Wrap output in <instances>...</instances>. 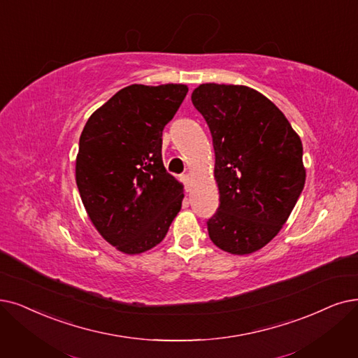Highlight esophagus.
<instances>
[{"mask_svg":"<svg viewBox=\"0 0 358 358\" xmlns=\"http://www.w3.org/2000/svg\"><path fill=\"white\" fill-rule=\"evenodd\" d=\"M182 182L185 183V188H187V191H191V187H192L191 175H182Z\"/></svg>","mask_w":358,"mask_h":358,"instance_id":"34e87169","label":"esophagus"}]
</instances>
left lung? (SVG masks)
I'll return each mask as SVG.
<instances>
[{"label": "left lung", "instance_id": "left-lung-1", "mask_svg": "<svg viewBox=\"0 0 358 358\" xmlns=\"http://www.w3.org/2000/svg\"><path fill=\"white\" fill-rule=\"evenodd\" d=\"M192 104L206 119L220 204L207 222L213 244L245 255L287 223L306 183L303 142L285 114L245 85L201 83Z\"/></svg>", "mask_w": 358, "mask_h": 358}]
</instances>
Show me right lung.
<instances>
[{
    "label": "right lung",
    "instance_id": "1",
    "mask_svg": "<svg viewBox=\"0 0 358 358\" xmlns=\"http://www.w3.org/2000/svg\"><path fill=\"white\" fill-rule=\"evenodd\" d=\"M188 87L134 83L96 108L76 155V183L98 234L123 254H142L164 239L178 216L183 185L162 160L164 126Z\"/></svg>",
    "mask_w": 358,
    "mask_h": 358
}]
</instances>
